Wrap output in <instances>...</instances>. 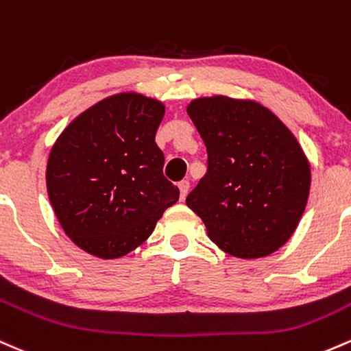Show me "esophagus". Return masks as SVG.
Segmentation results:
<instances>
[{
  "mask_svg": "<svg viewBox=\"0 0 351 351\" xmlns=\"http://www.w3.org/2000/svg\"><path fill=\"white\" fill-rule=\"evenodd\" d=\"M178 188H180V199H184L186 198L188 191H190V182H188V180H183V182L178 183Z\"/></svg>",
  "mask_w": 351,
  "mask_h": 351,
  "instance_id": "obj_1",
  "label": "esophagus"
}]
</instances>
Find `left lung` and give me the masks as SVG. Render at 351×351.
Returning a JSON list of instances; mask_svg holds the SVG:
<instances>
[{
  "label": "left lung",
  "mask_w": 351,
  "mask_h": 351,
  "mask_svg": "<svg viewBox=\"0 0 351 351\" xmlns=\"http://www.w3.org/2000/svg\"><path fill=\"white\" fill-rule=\"evenodd\" d=\"M186 111L208 153L188 208L228 255L260 258L278 250L310 193V165L296 138L258 103L215 96L195 99Z\"/></svg>",
  "instance_id": "left-lung-1"
}]
</instances>
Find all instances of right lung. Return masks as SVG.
<instances>
[{"mask_svg":"<svg viewBox=\"0 0 351 351\" xmlns=\"http://www.w3.org/2000/svg\"><path fill=\"white\" fill-rule=\"evenodd\" d=\"M163 114L165 106L146 96H110L56 140L46 168L49 202L84 252L106 260L133 252L178 202L155 143Z\"/></svg>","mask_w":351,"mask_h":351,"instance_id":"right-lung-1","label":"right lung"}]
</instances>
